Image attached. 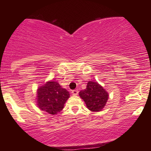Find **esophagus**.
<instances>
[{
	"label": "esophagus",
	"instance_id": "34e87169",
	"mask_svg": "<svg viewBox=\"0 0 151 151\" xmlns=\"http://www.w3.org/2000/svg\"><path fill=\"white\" fill-rule=\"evenodd\" d=\"M78 93H79V91L77 90H73V91H72V95H74V96H77V95H78Z\"/></svg>",
	"mask_w": 151,
	"mask_h": 151
}]
</instances>
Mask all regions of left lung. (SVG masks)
<instances>
[{"instance_id":"8db88e82","label":"left lung","mask_w":151,"mask_h":151,"mask_svg":"<svg viewBox=\"0 0 151 151\" xmlns=\"http://www.w3.org/2000/svg\"><path fill=\"white\" fill-rule=\"evenodd\" d=\"M79 96L91 111L98 112L104 108L108 101L109 93L97 81H88L86 88L79 92Z\"/></svg>"}]
</instances>
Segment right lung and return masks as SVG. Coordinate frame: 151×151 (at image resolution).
<instances>
[{
    "label": "right lung",
    "mask_w": 151,
    "mask_h": 151,
    "mask_svg": "<svg viewBox=\"0 0 151 151\" xmlns=\"http://www.w3.org/2000/svg\"><path fill=\"white\" fill-rule=\"evenodd\" d=\"M69 91L62 88L56 81H48L37 89V106L50 114H58L63 109L65 104L70 98Z\"/></svg>",
    "instance_id": "right-lung-1"
}]
</instances>
